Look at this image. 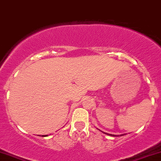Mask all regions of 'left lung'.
Wrapping results in <instances>:
<instances>
[{
    "label": "left lung",
    "mask_w": 161,
    "mask_h": 161,
    "mask_svg": "<svg viewBox=\"0 0 161 161\" xmlns=\"http://www.w3.org/2000/svg\"><path fill=\"white\" fill-rule=\"evenodd\" d=\"M105 134H107V133H105ZM108 134V135H110V136H116V135H114V134ZM120 136H122V135H120Z\"/></svg>",
    "instance_id": "left-lung-1"
}]
</instances>
